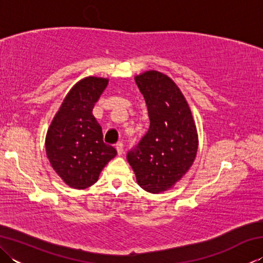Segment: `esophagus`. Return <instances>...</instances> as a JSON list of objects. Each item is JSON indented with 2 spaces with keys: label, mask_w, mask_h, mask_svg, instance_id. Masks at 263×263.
I'll use <instances>...</instances> for the list:
<instances>
[{
  "label": "esophagus",
  "mask_w": 263,
  "mask_h": 263,
  "mask_svg": "<svg viewBox=\"0 0 263 263\" xmlns=\"http://www.w3.org/2000/svg\"><path fill=\"white\" fill-rule=\"evenodd\" d=\"M116 149H117L118 155H122L124 153V145L122 144V142H118V144L116 145Z\"/></svg>",
  "instance_id": "34e87169"
}]
</instances>
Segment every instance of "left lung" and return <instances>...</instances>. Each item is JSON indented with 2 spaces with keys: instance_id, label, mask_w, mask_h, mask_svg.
<instances>
[{
  "instance_id": "left-lung-1",
  "label": "left lung",
  "mask_w": 263,
  "mask_h": 263,
  "mask_svg": "<svg viewBox=\"0 0 263 263\" xmlns=\"http://www.w3.org/2000/svg\"><path fill=\"white\" fill-rule=\"evenodd\" d=\"M146 102L149 128L127 154L137 183L152 194L173 188L195 161L198 135L190 106L177 84L158 70L135 77Z\"/></svg>"
}]
</instances>
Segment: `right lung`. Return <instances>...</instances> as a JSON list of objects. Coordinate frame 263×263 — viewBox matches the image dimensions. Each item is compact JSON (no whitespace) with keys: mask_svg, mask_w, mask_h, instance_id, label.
<instances>
[{"mask_svg":"<svg viewBox=\"0 0 263 263\" xmlns=\"http://www.w3.org/2000/svg\"><path fill=\"white\" fill-rule=\"evenodd\" d=\"M109 79L87 77L72 87L53 117L45 138L46 155L58 176L70 188L96 183L117 151L103 142L92 109Z\"/></svg>","mask_w":263,"mask_h":263,"instance_id":"add662e5","label":"right lung"}]
</instances>
